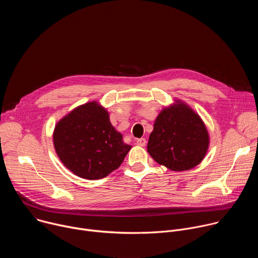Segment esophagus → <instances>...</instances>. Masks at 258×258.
Segmentation results:
<instances>
[{
    "label": "esophagus",
    "instance_id": "esophagus-1",
    "mask_svg": "<svg viewBox=\"0 0 258 258\" xmlns=\"http://www.w3.org/2000/svg\"><path fill=\"white\" fill-rule=\"evenodd\" d=\"M136 144L138 145V146H141V147H144L145 145H146V140L144 139V138H141V139H138L137 140V142H136Z\"/></svg>",
    "mask_w": 258,
    "mask_h": 258
}]
</instances>
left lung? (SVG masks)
Here are the masks:
<instances>
[{"instance_id": "8db88e82", "label": "left lung", "mask_w": 258, "mask_h": 258, "mask_svg": "<svg viewBox=\"0 0 258 258\" xmlns=\"http://www.w3.org/2000/svg\"><path fill=\"white\" fill-rule=\"evenodd\" d=\"M209 147V134L202 118L181 100L163 108L150 134L148 153L160 165L172 171L197 166Z\"/></svg>"}]
</instances>
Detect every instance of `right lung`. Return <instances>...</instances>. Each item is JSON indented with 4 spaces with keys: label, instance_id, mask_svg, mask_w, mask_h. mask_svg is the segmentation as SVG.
I'll list each match as a JSON object with an SVG mask.
<instances>
[{
    "label": "right lung",
    "instance_id": "1",
    "mask_svg": "<svg viewBox=\"0 0 258 258\" xmlns=\"http://www.w3.org/2000/svg\"><path fill=\"white\" fill-rule=\"evenodd\" d=\"M53 143L61 162L86 179L107 176L132 149L97 101L80 105L63 116L55 125Z\"/></svg>",
    "mask_w": 258,
    "mask_h": 258
}]
</instances>
